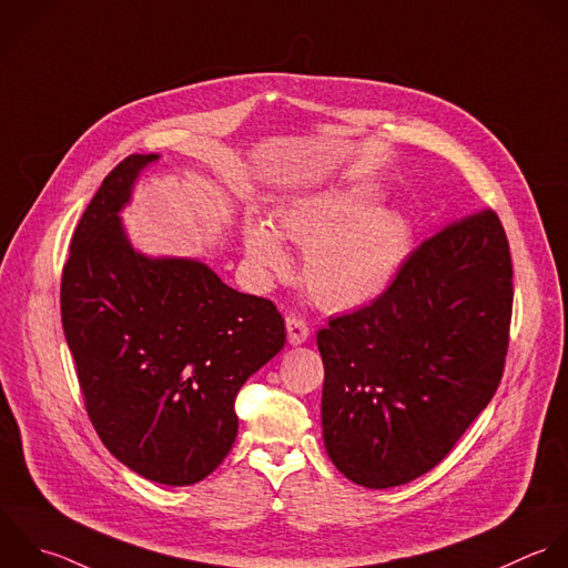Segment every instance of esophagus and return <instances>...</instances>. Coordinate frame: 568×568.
I'll use <instances>...</instances> for the list:
<instances>
[{"mask_svg": "<svg viewBox=\"0 0 568 568\" xmlns=\"http://www.w3.org/2000/svg\"><path fill=\"white\" fill-rule=\"evenodd\" d=\"M285 329H287V343L290 345H303L307 338H310V327L305 321L296 318V316H290L285 321Z\"/></svg>", "mask_w": 568, "mask_h": 568, "instance_id": "34e87169", "label": "esophagus"}]
</instances>
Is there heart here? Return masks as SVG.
I'll use <instances>...</instances> for the list:
<instances>
[{"label": "heart", "mask_w": 568, "mask_h": 568, "mask_svg": "<svg viewBox=\"0 0 568 568\" xmlns=\"http://www.w3.org/2000/svg\"><path fill=\"white\" fill-rule=\"evenodd\" d=\"M381 196L372 183L294 194L276 207L278 230L250 214L243 221L245 258L258 278L287 276L285 235L305 247L303 281L316 305L329 312L369 305L392 287L412 247L407 214L378 205Z\"/></svg>", "instance_id": "heart-1"}]
</instances>
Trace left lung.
I'll list each match as a JSON object with an SVG mask.
<instances>
[{
	"label": "left lung",
	"instance_id": "8db88e82",
	"mask_svg": "<svg viewBox=\"0 0 568 568\" xmlns=\"http://www.w3.org/2000/svg\"><path fill=\"white\" fill-rule=\"evenodd\" d=\"M511 278L507 234L485 210L425 239L383 296L318 332L323 443L345 478L407 485L454 449L500 385Z\"/></svg>",
	"mask_w": 568,
	"mask_h": 568
}]
</instances>
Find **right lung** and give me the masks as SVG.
<instances>
[{"label":"right lung","instance_id":"add662e5","mask_svg":"<svg viewBox=\"0 0 568 568\" xmlns=\"http://www.w3.org/2000/svg\"><path fill=\"white\" fill-rule=\"evenodd\" d=\"M161 154H130L85 207L61 276V323L105 449L145 480L185 487L230 454L243 383L285 345L276 307L196 258L150 256L121 212Z\"/></svg>","mask_w":568,"mask_h":568}]
</instances>
